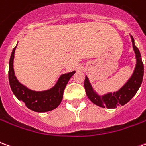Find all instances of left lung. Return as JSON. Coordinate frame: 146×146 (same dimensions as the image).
I'll use <instances>...</instances> for the list:
<instances>
[{
    "label": "left lung",
    "instance_id": "8db88e82",
    "mask_svg": "<svg viewBox=\"0 0 146 146\" xmlns=\"http://www.w3.org/2000/svg\"><path fill=\"white\" fill-rule=\"evenodd\" d=\"M131 37L133 49L135 51L136 58V65L132 76L129 78L124 85L116 92H110L104 95H99L94 91L91 83L89 82L88 76H85L84 80V88H85L87 96L94 104L97 105L100 107L107 108V109H115L117 106H123L127 103L131 99L138 90L140 88L143 75H144V66L141 61V56L138 48L135 46V40Z\"/></svg>",
    "mask_w": 146,
    "mask_h": 146
}]
</instances>
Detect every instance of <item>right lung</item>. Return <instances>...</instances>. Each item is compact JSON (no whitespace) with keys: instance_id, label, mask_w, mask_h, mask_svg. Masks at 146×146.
<instances>
[{"instance_id":"right-lung-1","label":"right lung","mask_w":146,"mask_h":146,"mask_svg":"<svg viewBox=\"0 0 146 146\" xmlns=\"http://www.w3.org/2000/svg\"><path fill=\"white\" fill-rule=\"evenodd\" d=\"M16 47L11 52L10 60H9V70H8V80L11 91L15 97L19 101L23 102L27 107L34 112L44 113L48 112L57 108L63 97V92L67 83L73 76L75 71L65 73L60 76L57 83L51 88L36 92L27 88L23 84H22L15 75L13 69V61L15 57V51Z\"/></svg>"}]
</instances>
